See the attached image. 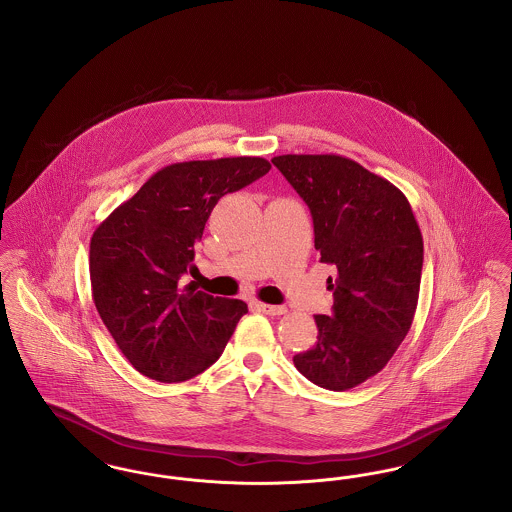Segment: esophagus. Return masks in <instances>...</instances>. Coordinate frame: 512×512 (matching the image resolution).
Returning <instances> with one entry per match:
<instances>
[{
	"label": "esophagus",
	"mask_w": 512,
	"mask_h": 512,
	"mask_svg": "<svg viewBox=\"0 0 512 512\" xmlns=\"http://www.w3.org/2000/svg\"><path fill=\"white\" fill-rule=\"evenodd\" d=\"M257 309L263 311L268 317H280L288 311L284 305H268V303H257Z\"/></svg>",
	"instance_id": "obj_1"
}]
</instances>
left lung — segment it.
I'll return each instance as SVG.
<instances>
[{
	"instance_id": "8db88e82",
	"label": "left lung",
	"mask_w": 512,
	"mask_h": 512,
	"mask_svg": "<svg viewBox=\"0 0 512 512\" xmlns=\"http://www.w3.org/2000/svg\"><path fill=\"white\" fill-rule=\"evenodd\" d=\"M274 167L311 209L315 249L334 265V313L317 315L318 336L293 357L324 390L363 384L405 340L418 303L422 234L407 197L386 178L341 155H278Z\"/></svg>"
}]
</instances>
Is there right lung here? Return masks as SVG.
<instances>
[{"mask_svg": "<svg viewBox=\"0 0 512 512\" xmlns=\"http://www.w3.org/2000/svg\"><path fill=\"white\" fill-rule=\"evenodd\" d=\"M270 171L263 157L184 161L155 172L96 228L92 297L122 355L147 378L174 384L213 365L238 320L240 299L182 286L194 245L220 197Z\"/></svg>", "mask_w": 512, "mask_h": 512, "instance_id": "add662e5", "label": "right lung"}]
</instances>
